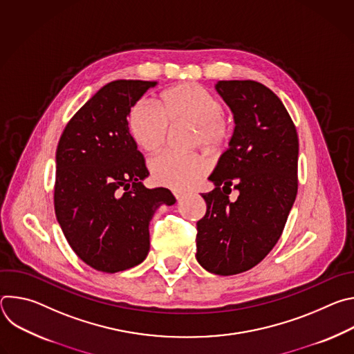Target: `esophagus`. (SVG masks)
Returning a JSON list of instances; mask_svg holds the SVG:
<instances>
[{
	"label": "esophagus",
	"instance_id": "1",
	"mask_svg": "<svg viewBox=\"0 0 354 354\" xmlns=\"http://www.w3.org/2000/svg\"><path fill=\"white\" fill-rule=\"evenodd\" d=\"M174 194H175V197L178 200H180V198H183L186 196V192H183V190H174Z\"/></svg>",
	"mask_w": 354,
	"mask_h": 354
}]
</instances>
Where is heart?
<instances>
[{
	"mask_svg": "<svg viewBox=\"0 0 354 354\" xmlns=\"http://www.w3.org/2000/svg\"><path fill=\"white\" fill-rule=\"evenodd\" d=\"M223 100L194 82L174 85L158 97V108L145 100L136 102L127 115L129 131L136 144L148 154L160 151L168 137V124L193 126V144L218 149L232 137V124L224 116ZM207 165L197 154L165 153L149 161L154 180L172 189L192 186Z\"/></svg>",
	"mask_w": 354,
	"mask_h": 354,
	"instance_id": "b5f03b06",
	"label": "heart"
}]
</instances>
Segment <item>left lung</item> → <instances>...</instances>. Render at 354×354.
I'll use <instances>...</instances> for the list:
<instances>
[{"mask_svg": "<svg viewBox=\"0 0 354 354\" xmlns=\"http://www.w3.org/2000/svg\"><path fill=\"white\" fill-rule=\"evenodd\" d=\"M235 129L203 193L196 259L207 272L231 276L257 266L277 243L298 189V136L279 96L257 81H218ZM240 192L235 202L230 187Z\"/></svg>", "mask_w": 354, "mask_h": 354, "instance_id": "8db88e82", "label": "left lung"}]
</instances>
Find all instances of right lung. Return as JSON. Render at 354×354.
<instances>
[{"mask_svg": "<svg viewBox=\"0 0 354 354\" xmlns=\"http://www.w3.org/2000/svg\"><path fill=\"white\" fill-rule=\"evenodd\" d=\"M157 84H106L73 116L57 145L56 217L77 257L99 272L140 265L149 250L151 218L176 201L165 187L142 185L148 171L127 126L130 108Z\"/></svg>", "mask_w": 354, "mask_h": 354, "instance_id": "right-lung-1", "label": "right lung"}]
</instances>
